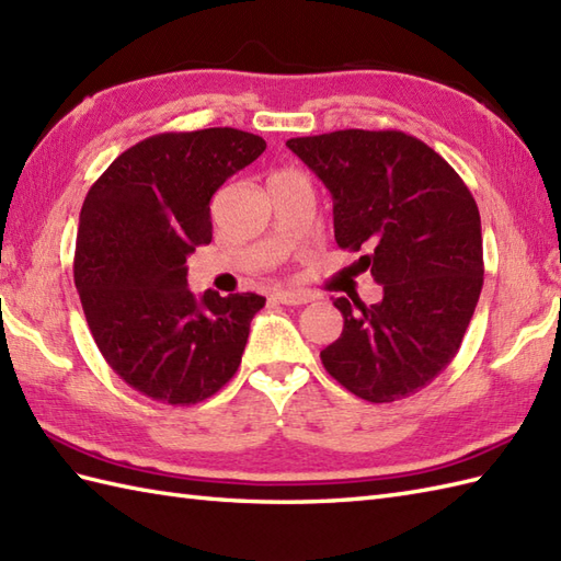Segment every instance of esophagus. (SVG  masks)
Here are the masks:
<instances>
[{"instance_id":"34e87169","label":"esophagus","mask_w":561,"mask_h":561,"mask_svg":"<svg viewBox=\"0 0 561 561\" xmlns=\"http://www.w3.org/2000/svg\"><path fill=\"white\" fill-rule=\"evenodd\" d=\"M274 299L284 306H304L311 301L313 296L308 291H299V289H279V291H274Z\"/></svg>"}]
</instances>
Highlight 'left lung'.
Instances as JSON below:
<instances>
[{
  "label": "left lung",
  "mask_w": 561,
  "mask_h": 561,
  "mask_svg": "<svg viewBox=\"0 0 561 561\" xmlns=\"http://www.w3.org/2000/svg\"><path fill=\"white\" fill-rule=\"evenodd\" d=\"M287 147L330 190L337 245L368 250L359 262L383 287L374 306L332 301L344 330L320 352L325 371L368 402L410 398L453 362L478 306V202L444 157L400 129H337Z\"/></svg>",
  "instance_id": "obj_1"
}]
</instances>
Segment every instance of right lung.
<instances>
[{"mask_svg": "<svg viewBox=\"0 0 561 561\" xmlns=\"http://www.w3.org/2000/svg\"><path fill=\"white\" fill-rule=\"evenodd\" d=\"M265 139L233 127L163 133L117 157L83 199L75 284L93 342L129 388L195 404L241 366L257 294L187 289L185 260L211 241L209 202Z\"/></svg>", "mask_w": 561, "mask_h": 561, "instance_id": "add662e5", "label": "right lung"}]
</instances>
